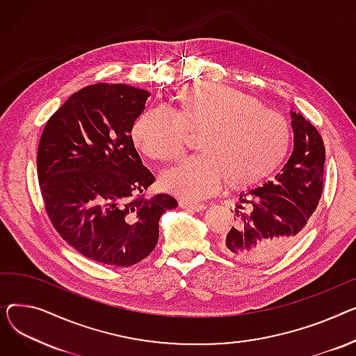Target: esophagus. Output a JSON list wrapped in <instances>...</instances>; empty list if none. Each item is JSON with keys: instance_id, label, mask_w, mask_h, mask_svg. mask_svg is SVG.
<instances>
[{"instance_id": "34e87169", "label": "esophagus", "mask_w": 356, "mask_h": 356, "mask_svg": "<svg viewBox=\"0 0 356 356\" xmlns=\"http://www.w3.org/2000/svg\"><path fill=\"white\" fill-rule=\"evenodd\" d=\"M179 205L182 208H186V210H194V211H202L207 208V205L201 204V202H190V201H179Z\"/></svg>"}]
</instances>
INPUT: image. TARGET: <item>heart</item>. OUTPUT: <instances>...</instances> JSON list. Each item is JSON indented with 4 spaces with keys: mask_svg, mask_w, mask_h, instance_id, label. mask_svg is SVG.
Returning a JSON list of instances; mask_svg holds the SVG:
<instances>
[{
    "mask_svg": "<svg viewBox=\"0 0 356 356\" xmlns=\"http://www.w3.org/2000/svg\"><path fill=\"white\" fill-rule=\"evenodd\" d=\"M172 100L174 113L143 111L132 139L145 156L166 163L181 156L186 134L200 132V154L161 177L163 190L178 197L198 200L222 182L244 190L273 174L290 151V123L241 90L198 83L178 89Z\"/></svg>",
    "mask_w": 356,
    "mask_h": 356,
    "instance_id": "1",
    "label": "heart"
}]
</instances>
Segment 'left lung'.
<instances>
[{"label": "left lung", "mask_w": 356, "mask_h": 356, "mask_svg": "<svg viewBox=\"0 0 356 356\" xmlns=\"http://www.w3.org/2000/svg\"><path fill=\"white\" fill-rule=\"evenodd\" d=\"M293 152L280 174L240 194L234 225L220 241L222 253L248 263L275 260L305 233L323 191L325 145L300 113L290 112Z\"/></svg>", "instance_id": "8db88e82"}]
</instances>
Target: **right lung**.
<instances>
[{
	"mask_svg": "<svg viewBox=\"0 0 356 356\" xmlns=\"http://www.w3.org/2000/svg\"><path fill=\"white\" fill-rule=\"evenodd\" d=\"M149 92L97 83L73 93L47 120L37 175L47 216L85 257L129 267L148 257L159 218L178 207L170 194L143 198L155 182L132 139Z\"/></svg>",
	"mask_w": 356,
	"mask_h": 356,
	"instance_id": "right-lung-1",
	"label": "right lung"
}]
</instances>
